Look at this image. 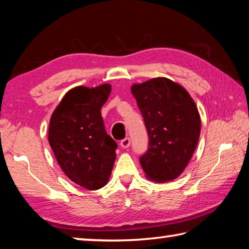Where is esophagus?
Masks as SVG:
<instances>
[{"label":"esophagus","instance_id":"esophagus-1","mask_svg":"<svg viewBox=\"0 0 249 249\" xmlns=\"http://www.w3.org/2000/svg\"><path fill=\"white\" fill-rule=\"evenodd\" d=\"M120 145H121L122 148H128L129 145H130V140L128 137H126V138H124L123 141H121Z\"/></svg>","mask_w":249,"mask_h":249}]
</instances>
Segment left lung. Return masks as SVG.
Instances as JSON below:
<instances>
[{
	"instance_id": "8db88e82",
	"label": "left lung",
	"mask_w": 249,
	"mask_h": 249,
	"mask_svg": "<svg viewBox=\"0 0 249 249\" xmlns=\"http://www.w3.org/2000/svg\"><path fill=\"white\" fill-rule=\"evenodd\" d=\"M148 133V150L140 162L146 177L167 182L182 174L196 148L201 132L199 111L188 91L167 78L133 84Z\"/></svg>"
}]
</instances>
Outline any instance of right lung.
Returning <instances> with one entry per match:
<instances>
[{
  "mask_svg": "<svg viewBox=\"0 0 249 249\" xmlns=\"http://www.w3.org/2000/svg\"><path fill=\"white\" fill-rule=\"evenodd\" d=\"M111 89L107 83L75 87L50 117L48 141L59 166L71 181L88 190L107 183L116 158L117 144L107 135L101 115Z\"/></svg>",
  "mask_w": 249,
  "mask_h": 249,
  "instance_id": "right-lung-1",
  "label": "right lung"
}]
</instances>
